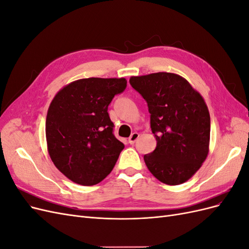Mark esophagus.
<instances>
[{"label":"esophagus","instance_id":"34e87169","mask_svg":"<svg viewBox=\"0 0 249 249\" xmlns=\"http://www.w3.org/2000/svg\"><path fill=\"white\" fill-rule=\"evenodd\" d=\"M139 138V134L137 133V132H135V133H133L131 136H130V138H129V142L131 143V144H134L135 142H136V140Z\"/></svg>","mask_w":249,"mask_h":249}]
</instances>
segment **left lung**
Here are the masks:
<instances>
[{
	"label": "left lung",
	"instance_id": "1",
	"mask_svg": "<svg viewBox=\"0 0 249 249\" xmlns=\"http://www.w3.org/2000/svg\"><path fill=\"white\" fill-rule=\"evenodd\" d=\"M147 103L157 146L144 155L152 175L166 185L187 182L209 154L211 120L205 100L190 83L171 72L131 77Z\"/></svg>",
	"mask_w": 249,
	"mask_h": 249
}]
</instances>
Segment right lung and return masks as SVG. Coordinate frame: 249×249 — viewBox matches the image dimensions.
Instances as JSON below:
<instances>
[{
    "instance_id": "right-lung-1",
    "label": "right lung",
    "mask_w": 249,
    "mask_h": 249,
    "mask_svg": "<svg viewBox=\"0 0 249 249\" xmlns=\"http://www.w3.org/2000/svg\"><path fill=\"white\" fill-rule=\"evenodd\" d=\"M125 87L124 78L81 79L53 99L46 122L48 152L73 183L99 184L115 166L124 145L113 134L108 106Z\"/></svg>"
}]
</instances>
